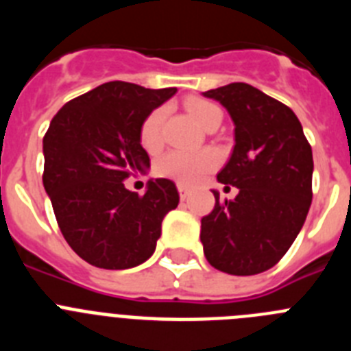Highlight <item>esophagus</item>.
Segmentation results:
<instances>
[{"mask_svg":"<svg viewBox=\"0 0 351 351\" xmlns=\"http://www.w3.org/2000/svg\"><path fill=\"white\" fill-rule=\"evenodd\" d=\"M178 190H179V197H181V200H186V198L190 197V188H186L184 184H178Z\"/></svg>","mask_w":351,"mask_h":351,"instance_id":"1","label":"esophagus"}]
</instances>
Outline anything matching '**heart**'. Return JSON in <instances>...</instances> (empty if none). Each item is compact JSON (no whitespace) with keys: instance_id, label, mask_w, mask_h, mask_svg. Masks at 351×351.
<instances>
[{"instance_id":"heart-1","label":"heart","mask_w":351,"mask_h":351,"mask_svg":"<svg viewBox=\"0 0 351 351\" xmlns=\"http://www.w3.org/2000/svg\"><path fill=\"white\" fill-rule=\"evenodd\" d=\"M188 112L200 126H206L216 114H221L218 107L206 100H190L186 104ZM165 119V108H154L141 126V144L147 151H156L161 145V126ZM218 163V154L213 149H200V151H182L172 149L156 161V173L163 178L173 179L179 184H195L197 181L213 170Z\"/></svg>"}]
</instances>
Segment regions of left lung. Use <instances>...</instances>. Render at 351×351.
Wrapping results in <instances>:
<instances>
[{
    "instance_id": "obj_1",
    "label": "left lung",
    "mask_w": 351,
    "mask_h": 351,
    "mask_svg": "<svg viewBox=\"0 0 351 351\" xmlns=\"http://www.w3.org/2000/svg\"><path fill=\"white\" fill-rule=\"evenodd\" d=\"M204 96L219 101L235 125V145L218 181L239 190L234 200L214 191L202 218L207 262L234 276L274 267L302 228L313 200V153L290 107L250 84L232 82Z\"/></svg>"
}]
</instances>
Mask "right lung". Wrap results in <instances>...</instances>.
<instances>
[{"label": "right lung", "instance_id": "1", "mask_svg": "<svg viewBox=\"0 0 351 351\" xmlns=\"http://www.w3.org/2000/svg\"><path fill=\"white\" fill-rule=\"evenodd\" d=\"M176 91L114 80L52 117L43 137V188L66 243L95 267L144 263L156 250L165 214L178 207L170 179H151L142 197L123 182L149 169L141 126Z\"/></svg>", "mask_w": 351, "mask_h": 351}]
</instances>
